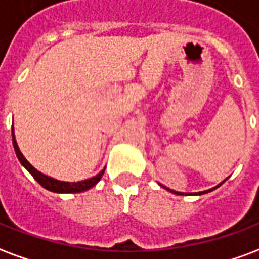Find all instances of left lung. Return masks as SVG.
Wrapping results in <instances>:
<instances>
[{
    "mask_svg": "<svg viewBox=\"0 0 259 259\" xmlns=\"http://www.w3.org/2000/svg\"><path fill=\"white\" fill-rule=\"evenodd\" d=\"M224 181H225V180H224ZM224 181H222V183H224ZM221 183V184H222ZM221 184H218L217 187H215V188H218V187H220V185H221ZM162 187H163V185H162ZM164 188H166V187H164ZM215 188H212V189H215ZM167 189V191H170V192H173V193H176V195H184L183 192H176V191H171V189H168V188H166ZM212 189H208V191H203V192H198L199 195H203V193H207V192H211Z\"/></svg>",
    "mask_w": 259,
    "mask_h": 259,
    "instance_id": "left-lung-1",
    "label": "left lung"
}]
</instances>
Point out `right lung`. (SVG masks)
Masks as SVG:
<instances>
[{"label": "right lung", "mask_w": 259, "mask_h": 259, "mask_svg": "<svg viewBox=\"0 0 259 259\" xmlns=\"http://www.w3.org/2000/svg\"><path fill=\"white\" fill-rule=\"evenodd\" d=\"M12 143H13V148H15V152H16L17 159L20 160V163L27 168L28 171L31 173V176L38 183L41 184L42 187L51 192H57V193H78V192H83V191H88L91 189L92 187H95L96 184L100 181V178L103 177L104 174V170H101L100 173L95 176V177L88 178V180H83V181H78V183H66V181H59V180H55V178L48 177L45 174H42L41 171H38L37 168H34L31 164L28 163L27 159L24 158L20 152V149L17 147L16 140H15V133H13L12 129Z\"/></svg>", "instance_id": "obj_1"}]
</instances>
